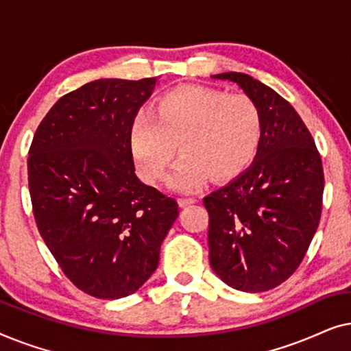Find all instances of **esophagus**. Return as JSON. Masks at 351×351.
<instances>
[{
    "mask_svg": "<svg viewBox=\"0 0 351 351\" xmlns=\"http://www.w3.org/2000/svg\"><path fill=\"white\" fill-rule=\"evenodd\" d=\"M177 201H179V206H180V208H184V206H190V204H193L196 199H195V198H179Z\"/></svg>",
    "mask_w": 351,
    "mask_h": 351,
    "instance_id": "1",
    "label": "esophagus"
}]
</instances>
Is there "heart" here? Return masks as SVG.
<instances>
[{"instance_id": "obj_1", "label": "heart", "mask_w": 351, "mask_h": 351, "mask_svg": "<svg viewBox=\"0 0 351 351\" xmlns=\"http://www.w3.org/2000/svg\"><path fill=\"white\" fill-rule=\"evenodd\" d=\"M263 134L258 105L241 94L185 84L158 97L153 112H138L129 129V148L138 174L158 184L177 155L174 185L196 190L206 180H228L256 156Z\"/></svg>"}]
</instances>
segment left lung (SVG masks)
<instances>
[{
    "label": "left lung",
    "mask_w": 351,
    "mask_h": 351,
    "mask_svg": "<svg viewBox=\"0 0 351 351\" xmlns=\"http://www.w3.org/2000/svg\"><path fill=\"white\" fill-rule=\"evenodd\" d=\"M214 78L233 81L258 105L263 134L251 167L203 199L209 262L228 286L263 292L285 282L308 251L323 209V165L286 99L246 73Z\"/></svg>",
    "instance_id": "1"
}]
</instances>
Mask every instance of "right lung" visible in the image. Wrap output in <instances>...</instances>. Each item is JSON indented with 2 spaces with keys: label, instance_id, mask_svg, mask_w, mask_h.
Wrapping results in <instances>:
<instances>
[{
  "label": "right lung",
  "instance_id": "add662e5",
  "mask_svg": "<svg viewBox=\"0 0 351 351\" xmlns=\"http://www.w3.org/2000/svg\"><path fill=\"white\" fill-rule=\"evenodd\" d=\"M155 78L97 80L65 94L28 150V190L46 246L97 299L131 295L156 270L179 206L136 176L129 129Z\"/></svg>",
  "mask_w": 351,
  "mask_h": 351
}]
</instances>
